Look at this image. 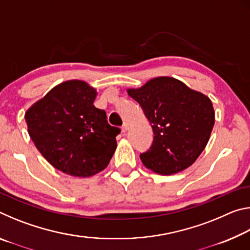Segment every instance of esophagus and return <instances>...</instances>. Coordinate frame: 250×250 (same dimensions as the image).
<instances>
[{
  "instance_id": "34e87169",
  "label": "esophagus",
  "mask_w": 250,
  "mask_h": 250,
  "mask_svg": "<svg viewBox=\"0 0 250 250\" xmlns=\"http://www.w3.org/2000/svg\"><path fill=\"white\" fill-rule=\"evenodd\" d=\"M128 129H129V125L126 124V122H125L124 124V125H122V128H121V130H122V132L124 133H125L126 131H128Z\"/></svg>"
}]
</instances>
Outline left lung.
Wrapping results in <instances>:
<instances>
[{
    "label": "left lung",
    "mask_w": 250,
    "mask_h": 250,
    "mask_svg": "<svg viewBox=\"0 0 250 250\" xmlns=\"http://www.w3.org/2000/svg\"><path fill=\"white\" fill-rule=\"evenodd\" d=\"M126 91L153 129L150 150L140 154L143 166L161 175L191 167L204 151L215 124L208 97L173 77H156Z\"/></svg>",
    "instance_id": "8db88e82"
}]
</instances>
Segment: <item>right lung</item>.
I'll return each instance as SVG.
<instances>
[{
    "mask_svg": "<svg viewBox=\"0 0 250 250\" xmlns=\"http://www.w3.org/2000/svg\"><path fill=\"white\" fill-rule=\"evenodd\" d=\"M97 90L83 80L55 86L25 112L29 137L42 155L66 174L89 177L108 167L119 128L94 105Z\"/></svg>",
    "mask_w": 250,
    "mask_h": 250,
    "instance_id": "right-lung-1",
    "label": "right lung"
}]
</instances>
